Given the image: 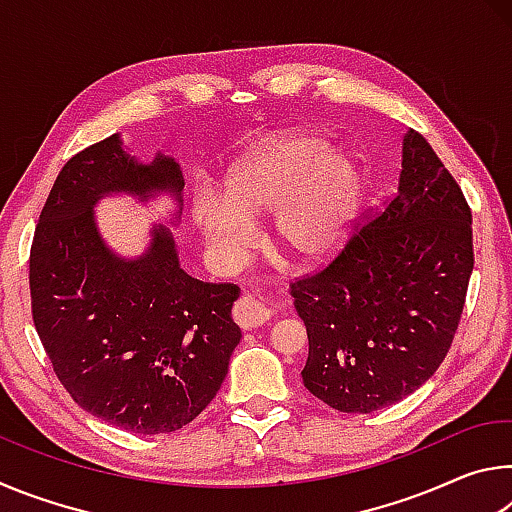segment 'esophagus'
<instances>
[{"label": "esophagus", "instance_id": "34e87169", "mask_svg": "<svg viewBox=\"0 0 512 512\" xmlns=\"http://www.w3.org/2000/svg\"><path fill=\"white\" fill-rule=\"evenodd\" d=\"M271 316V309H268L262 300H257L253 296H241L235 305V320L239 327L250 329L262 325L264 320Z\"/></svg>", "mask_w": 512, "mask_h": 512}]
</instances>
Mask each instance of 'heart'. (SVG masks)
Segmentation results:
<instances>
[{
	"label": "heart",
	"mask_w": 512,
	"mask_h": 512,
	"mask_svg": "<svg viewBox=\"0 0 512 512\" xmlns=\"http://www.w3.org/2000/svg\"><path fill=\"white\" fill-rule=\"evenodd\" d=\"M359 198V173L316 137H291L246 160L225 180L223 198L194 205L198 228L216 257L241 264L255 244L250 216L273 210V237L305 262L332 253Z\"/></svg>",
	"instance_id": "heart-1"
}]
</instances>
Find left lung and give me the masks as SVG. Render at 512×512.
Here are the masks:
<instances>
[{"mask_svg":"<svg viewBox=\"0 0 512 512\" xmlns=\"http://www.w3.org/2000/svg\"><path fill=\"white\" fill-rule=\"evenodd\" d=\"M472 268L470 205L411 128L395 196L332 262L291 282L309 336L307 391L341 413L418 391L452 348Z\"/></svg>","mask_w":512,"mask_h":512,"instance_id":"obj_1","label":"left lung"}]
</instances>
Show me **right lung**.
I'll use <instances>...</instances> for the list:
<instances>
[{"instance_id": "right-lung-1", "label": "right lung", "mask_w": 512, "mask_h": 512, "mask_svg": "<svg viewBox=\"0 0 512 512\" xmlns=\"http://www.w3.org/2000/svg\"><path fill=\"white\" fill-rule=\"evenodd\" d=\"M183 187L173 158L142 164L110 135L60 169L29 257L33 325L60 384L81 409L146 436L185 427L219 393L241 341L239 287L187 275L164 225L142 257H117L92 207L110 192L178 198Z\"/></svg>"}]
</instances>
